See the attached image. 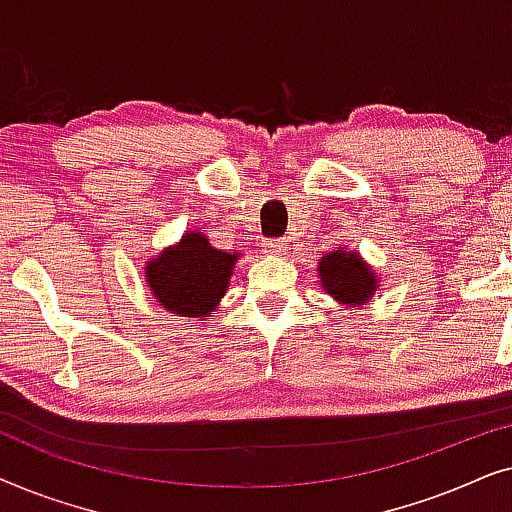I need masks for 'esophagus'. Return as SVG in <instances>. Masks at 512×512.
I'll use <instances>...</instances> for the list:
<instances>
[{
  "label": "esophagus",
  "mask_w": 512,
  "mask_h": 512,
  "mask_svg": "<svg viewBox=\"0 0 512 512\" xmlns=\"http://www.w3.org/2000/svg\"><path fill=\"white\" fill-rule=\"evenodd\" d=\"M265 251H268L270 256H284L286 251H289V244H286V240H270L265 242Z\"/></svg>",
  "instance_id": "esophagus-1"
}]
</instances>
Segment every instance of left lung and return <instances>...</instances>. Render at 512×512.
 Listing matches in <instances>:
<instances>
[{
	"label": "left lung",
	"mask_w": 512,
	"mask_h": 512,
	"mask_svg": "<svg viewBox=\"0 0 512 512\" xmlns=\"http://www.w3.org/2000/svg\"><path fill=\"white\" fill-rule=\"evenodd\" d=\"M319 279L328 296H333L340 305L359 307L370 303L377 291V275L363 261L359 251H347L335 247L319 261Z\"/></svg>",
	"instance_id": "8db88e82"
}]
</instances>
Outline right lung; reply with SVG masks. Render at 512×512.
Wrapping results in <instances>:
<instances>
[{
	"label": "right lung",
	"mask_w": 512,
	"mask_h": 512,
	"mask_svg": "<svg viewBox=\"0 0 512 512\" xmlns=\"http://www.w3.org/2000/svg\"><path fill=\"white\" fill-rule=\"evenodd\" d=\"M235 251H221L198 230L144 265L146 284L160 305L177 317H209L226 296L233 275Z\"/></svg>",
	"instance_id": "1"
}]
</instances>
